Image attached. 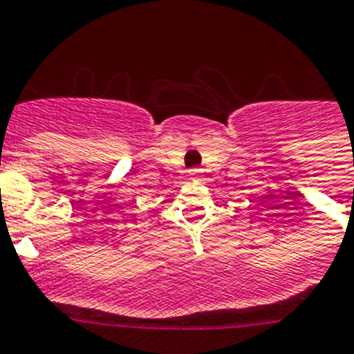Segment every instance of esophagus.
I'll return each instance as SVG.
<instances>
[{
  "label": "esophagus",
  "instance_id": "obj_1",
  "mask_svg": "<svg viewBox=\"0 0 354 354\" xmlns=\"http://www.w3.org/2000/svg\"><path fill=\"white\" fill-rule=\"evenodd\" d=\"M200 172H202V171H200V169H191V171H189V176H191V178H198V176H200Z\"/></svg>",
  "mask_w": 354,
  "mask_h": 354
}]
</instances>
